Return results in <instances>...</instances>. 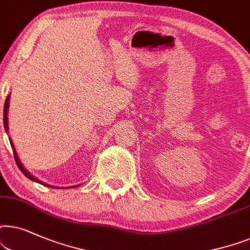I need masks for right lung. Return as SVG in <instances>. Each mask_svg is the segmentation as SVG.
<instances>
[{
    "label": "right lung",
    "mask_w": 250,
    "mask_h": 250,
    "mask_svg": "<svg viewBox=\"0 0 250 250\" xmlns=\"http://www.w3.org/2000/svg\"><path fill=\"white\" fill-rule=\"evenodd\" d=\"M9 99H10V96H8V97H6V101H5V103H4V115H3V121H4V128H5V131H8V116H6V114H8ZM11 146H12V149H13V154H15V160H16V164H17V166H18V168L21 169V171L22 172V174H24V175H25L26 177H27V178L32 179L33 182H38V183H40V184H43V185H45V186H50V185H48V184H45V183L41 182V181H40V179L35 178L34 176H32L31 174H29V172H28L27 170H26V169H25L24 167H22L21 162L19 161V159H18V155H17V153H16V149H15V146H13L12 142H11ZM75 186H78V185H75ZM75 186H69V188H75ZM50 188H53V186H50Z\"/></svg>",
    "instance_id": "obj_1"
}]
</instances>
